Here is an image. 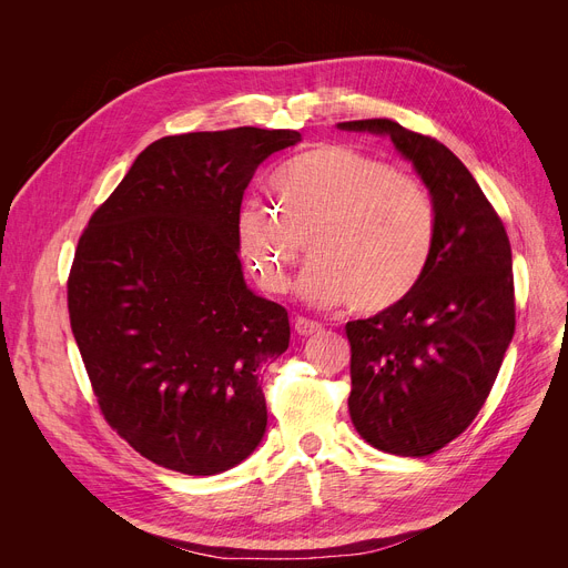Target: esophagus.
I'll list each match as a JSON object with an SVG mask.
<instances>
[{
  "label": "esophagus",
  "mask_w": 568,
  "mask_h": 568,
  "mask_svg": "<svg viewBox=\"0 0 568 568\" xmlns=\"http://www.w3.org/2000/svg\"><path fill=\"white\" fill-rule=\"evenodd\" d=\"M294 332L300 336H315L322 332V324L306 317H294Z\"/></svg>",
  "instance_id": "obj_1"
}]
</instances>
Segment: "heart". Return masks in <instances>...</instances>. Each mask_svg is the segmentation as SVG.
<instances>
[{"mask_svg": "<svg viewBox=\"0 0 568 568\" xmlns=\"http://www.w3.org/2000/svg\"><path fill=\"white\" fill-rule=\"evenodd\" d=\"M278 209L246 202L236 244L266 292H283L287 272L313 232V260L296 281L308 306L352 304L382 313L424 281L437 239V209L422 179L347 144H315L272 179Z\"/></svg>", "mask_w": 568, "mask_h": 568, "instance_id": "b5f03b06", "label": "heart"}]
</instances>
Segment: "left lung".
<instances>
[{
	"mask_svg": "<svg viewBox=\"0 0 568 568\" xmlns=\"http://www.w3.org/2000/svg\"><path fill=\"white\" fill-rule=\"evenodd\" d=\"M338 129L389 138L437 209L435 251L419 287L403 304L345 326L356 433L384 454L428 456L474 422L514 338L511 244L452 149L392 119Z\"/></svg>",
	"mask_w": 568,
	"mask_h": 568,
	"instance_id": "obj_1",
	"label": "left lung"
}]
</instances>
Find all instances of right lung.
I'll return each instance as SVG.
<instances>
[{"label": "right lung", "mask_w": 568, "mask_h": 568, "mask_svg": "<svg viewBox=\"0 0 568 568\" xmlns=\"http://www.w3.org/2000/svg\"><path fill=\"white\" fill-rule=\"evenodd\" d=\"M300 131L161 138L82 232L69 315L108 424L161 467L212 476L264 437L260 368L290 345L287 311L255 294L236 214L255 170Z\"/></svg>", "instance_id": "add662e5"}]
</instances>
